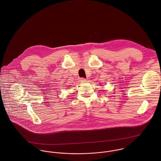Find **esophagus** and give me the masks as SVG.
<instances>
[{
	"label": "esophagus",
	"mask_w": 161,
	"mask_h": 161,
	"mask_svg": "<svg viewBox=\"0 0 161 161\" xmlns=\"http://www.w3.org/2000/svg\"><path fill=\"white\" fill-rule=\"evenodd\" d=\"M80 81H82V82H86V79L85 78H84V77H82V78L80 79Z\"/></svg>",
	"instance_id": "esophagus-1"
}]
</instances>
